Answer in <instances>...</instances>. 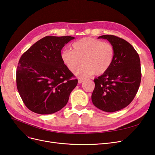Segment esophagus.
Here are the masks:
<instances>
[{
	"label": "esophagus",
	"instance_id": "esophagus-1",
	"mask_svg": "<svg viewBox=\"0 0 155 155\" xmlns=\"http://www.w3.org/2000/svg\"><path fill=\"white\" fill-rule=\"evenodd\" d=\"M83 81H84V79L79 78V79H78V83H83Z\"/></svg>",
	"mask_w": 155,
	"mask_h": 155
}]
</instances>
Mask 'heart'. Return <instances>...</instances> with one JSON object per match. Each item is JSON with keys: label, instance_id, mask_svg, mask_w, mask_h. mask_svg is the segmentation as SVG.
<instances>
[{"label": "heart", "instance_id": "obj_1", "mask_svg": "<svg viewBox=\"0 0 155 155\" xmlns=\"http://www.w3.org/2000/svg\"><path fill=\"white\" fill-rule=\"evenodd\" d=\"M72 50H64L61 53L64 64L70 71L85 78L91 75H101L110 68L114 58V48L108 42H103L91 37H84L72 45Z\"/></svg>", "mask_w": 155, "mask_h": 155}]
</instances>
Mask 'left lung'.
Returning a JSON list of instances; mask_svg holds the SVG:
<instances>
[{"label": "left lung", "mask_w": 155, "mask_h": 155, "mask_svg": "<svg viewBox=\"0 0 155 155\" xmlns=\"http://www.w3.org/2000/svg\"><path fill=\"white\" fill-rule=\"evenodd\" d=\"M98 39L109 41L115 54L110 68L94 79L92 101L99 109L113 112L129 105L137 94L142 78L140 60L137 51L125 40L112 35Z\"/></svg>", "instance_id": "1"}]
</instances>
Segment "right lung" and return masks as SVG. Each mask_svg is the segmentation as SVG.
<instances>
[{"label":"right lung","mask_w":155,"mask_h":155,"mask_svg":"<svg viewBox=\"0 0 155 155\" xmlns=\"http://www.w3.org/2000/svg\"><path fill=\"white\" fill-rule=\"evenodd\" d=\"M74 38L46 36L22 55L16 72L17 87L31 111L50 114L67 105L78 79L63 63L61 50Z\"/></svg>","instance_id":"right-lung-1"}]
</instances>
